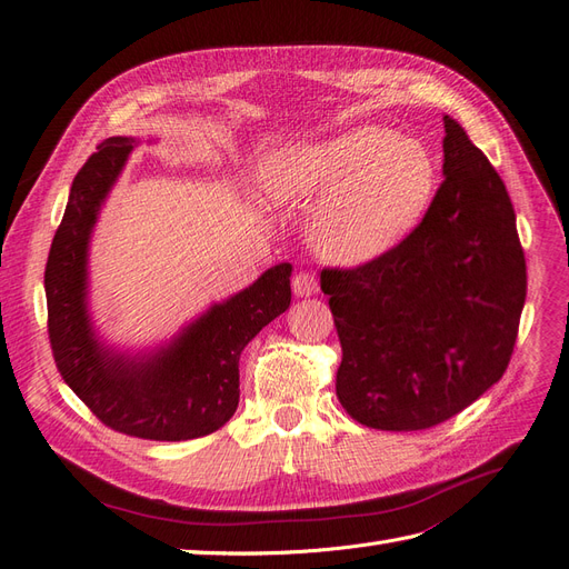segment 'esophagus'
Masks as SVG:
<instances>
[{
	"mask_svg": "<svg viewBox=\"0 0 569 569\" xmlns=\"http://www.w3.org/2000/svg\"><path fill=\"white\" fill-rule=\"evenodd\" d=\"M291 289H295V295H297V297H301V299H306V297H313L316 291H318V280H316V274H313V272H306V270L297 272V274H295V280H291Z\"/></svg>",
	"mask_w": 569,
	"mask_h": 569,
	"instance_id": "1",
	"label": "esophagus"
}]
</instances>
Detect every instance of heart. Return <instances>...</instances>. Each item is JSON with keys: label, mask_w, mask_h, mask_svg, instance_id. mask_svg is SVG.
Here are the masks:
<instances>
[{"label": "heart", "mask_w": 569, "mask_h": 569, "mask_svg": "<svg viewBox=\"0 0 569 569\" xmlns=\"http://www.w3.org/2000/svg\"><path fill=\"white\" fill-rule=\"evenodd\" d=\"M272 206L318 201L306 222L311 249L332 263H366L412 230L437 187L432 151L380 126L272 151L261 166Z\"/></svg>", "instance_id": "1"}]
</instances>
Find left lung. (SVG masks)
<instances>
[{"label": "left lung", "mask_w": 569, "mask_h": 569, "mask_svg": "<svg viewBox=\"0 0 569 569\" xmlns=\"http://www.w3.org/2000/svg\"><path fill=\"white\" fill-rule=\"evenodd\" d=\"M443 130V182L420 226L366 266L320 272L339 403L387 432L435 427L501 380L527 297L506 184L458 120Z\"/></svg>", "instance_id": "obj_1"}]
</instances>
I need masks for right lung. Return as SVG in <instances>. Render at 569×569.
<instances>
[{"mask_svg":"<svg viewBox=\"0 0 569 569\" xmlns=\"http://www.w3.org/2000/svg\"><path fill=\"white\" fill-rule=\"evenodd\" d=\"M137 144L134 137H109L73 180L44 270L49 341L66 385L107 427L151 441H187L234 416L239 356L289 308L291 266L268 268L157 347L128 351L109 343L90 313V242Z\"/></svg>","mask_w":569,"mask_h":569,"instance_id":"right-lung-1","label":"right lung"}]
</instances>
